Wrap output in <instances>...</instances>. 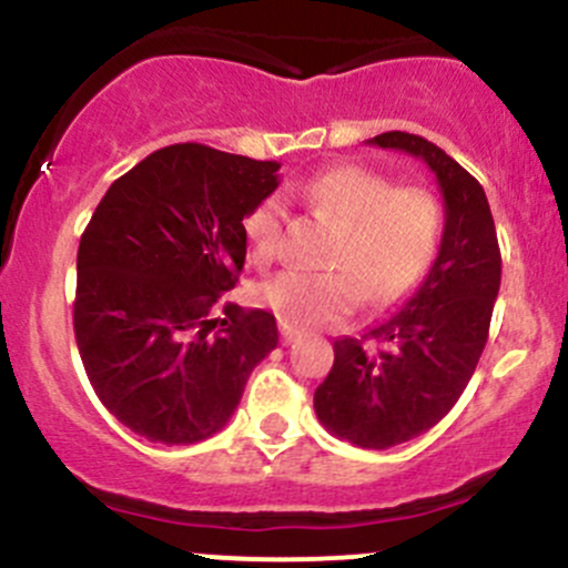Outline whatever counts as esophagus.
Wrapping results in <instances>:
<instances>
[{"label":"esophagus","instance_id":"1","mask_svg":"<svg viewBox=\"0 0 568 568\" xmlns=\"http://www.w3.org/2000/svg\"><path fill=\"white\" fill-rule=\"evenodd\" d=\"M300 335L302 332L296 329L294 324H288V321H280V337H283V343H294Z\"/></svg>","mask_w":568,"mask_h":568}]
</instances>
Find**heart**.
<instances>
[{"instance_id": "heart-1", "label": "heart", "mask_w": 568, "mask_h": 568, "mask_svg": "<svg viewBox=\"0 0 568 568\" xmlns=\"http://www.w3.org/2000/svg\"><path fill=\"white\" fill-rule=\"evenodd\" d=\"M302 197L341 222L326 266L332 272L285 268L257 288V300L296 326L348 316L365 302L393 305L423 283L443 242V209L420 186H395L359 164H337L313 175ZM285 203L263 197L244 216L252 257L268 263L283 250Z\"/></svg>"}]
</instances>
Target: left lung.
Masks as SVG:
<instances>
[{
    "instance_id": "left-lung-1",
    "label": "left lung",
    "mask_w": 568,
    "mask_h": 568,
    "mask_svg": "<svg viewBox=\"0 0 568 568\" xmlns=\"http://www.w3.org/2000/svg\"><path fill=\"white\" fill-rule=\"evenodd\" d=\"M368 145L426 162L445 203L443 242L426 280L368 332L374 346L335 341V363L313 398L326 432L385 450L437 426L473 379L500 291V247L484 186L443 148L406 131Z\"/></svg>"
}]
</instances>
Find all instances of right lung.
<instances>
[{
    "label": "right lung",
    "instance_id": "right-lung-1",
    "mask_svg": "<svg viewBox=\"0 0 568 568\" xmlns=\"http://www.w3.org/2000/svg\"><path fill=\"white\" fill-rule=\"evenodd\" d=\"M277 162L197 142L142 159L106 189L77 255L73 332L101 404L140 437L192 445L225 428L252 368L277 346L266 311L211 307L247 257L244 216Z\"/></svg>",
    "mask_w": 568,
    "mask_h": 568
}]
</instances>
